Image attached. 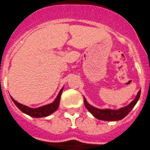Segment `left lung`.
Instances as JSON below:
<instances>
[{
  "label": "left lung",
  "instance_id": "8db88e82",
  "mask_svg": "<svg viewBox=\"0 0 150 150\" xmlns=\"http://www.w3.org/2000/svg\"><path fill=\"white\" fill-rule=\"evenodd\" d=\"M140 93L141 91L139 90L137 93L136 98H134L132 102H130L128 105L123 107V108H119V109H110V108H105V109H99L98 108H96L94 106L91 105L88 103L86 98L84 97V105L86 108H87L88 111L90 112L92 115L94 116L96 118L102 121H115L121 120L124 117H125L130 112V111L133 109L137 102L139 100V96H140Z\"/></svg>",
  "mask_w": 150,
  "mask_h": 150
}]
</instances>
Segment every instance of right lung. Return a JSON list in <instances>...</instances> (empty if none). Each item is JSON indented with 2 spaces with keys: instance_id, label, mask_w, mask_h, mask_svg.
Wrapping results in <instances>:
<instances>
[{
  "instance_id": "obj_1",
  "label": "right lung",
  "mask_w": 150,
  "mask_h": 150,
  "mask_svg": "<svg viewBox=\"0 0 150 150\" xmlns=\"http://www.w3.org/2000/svg\"><path fill=\"white\" fill-rule=\"evenodd\" d=\"M63 89L60 90L59 93L57 95V96L56 97V98L54 99L53 102L50 103V104L46 105L41 106V107H38V108H29L28 106L24 105L21 104V103H19L18 102H16L15 99H13V98L11 96V99L13 102V103L16 105V106L21 111V112H23L25 115H29L30 117H36V118H38V117H47L48 115H52V113L57 111V109L58 108V106H59L60 104V100H61V93L63 92Z\"/></svg>"
}]
</instances>
